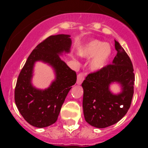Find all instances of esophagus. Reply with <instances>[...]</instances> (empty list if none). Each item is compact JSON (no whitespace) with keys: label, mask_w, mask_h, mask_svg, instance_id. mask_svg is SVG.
I'll list each match as a JSON object with an SVG mask.
<instances>
[{"label":"esophagus","mask_w":148,"mask_h":148,"mask_svg":"<svg viewBox=\"0 0 148 148\" xmlns=\"http://www.w3.org/2000/svg\"><path fill=\"white\" fill-rule=\"evenodd\" d=\"M86 75H87V73H84V72L78 73V75H77V84H81L83 82V81L84 80V78H85Z\"/></svg>","instance_id":"esophagus-1"}]
</instances>
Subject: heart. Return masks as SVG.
<instances>
[{
  "instance_id": "1",
  "label": "heart",
  "mask_w": 148,
  "mask_h": 148,
  "mask_svg": "<svg viewBox=\"0 0 148 148\" xmlns=\"http://www.w3.org/2000/svg\"><path fill=\"white\" fill-rule=\"evenodd\" d=\"M111 47L108 44L100 40H92L79 49V54L84 57L93 56L90 61L92 70H100L108 62L111 55Z\"/></svg>"
}]
</instances>
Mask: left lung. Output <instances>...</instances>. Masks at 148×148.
I'll return each instance as SVG.
<instances>
[{
  "mask_svg": "<svg viewBox=\"0 0 148 148\" xmlns=\"http://www.w3.org/2000/svg\"><path fill=\"white\" fill-rule=\"evenodd\" d=\"M117 54L113 64L88 74L82 86L84 89L83 110L86 121L92 126L104 128L114 125L125 116L131 104L135 75L133 64L125 50L115 40ZM118 82L123 92H109L112 82Z\"/></svg>",
  "mask_w": 148,
  "mask_h": 148,
  "instance_id": "left-lung-1",
  "label": "left lung"
}]
</instances>
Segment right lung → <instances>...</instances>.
Wrapping results in <instances>:
<instances>
[{
  "label": "right lung",
  "mask_w": 148,
  "mask_h": 148,
  "mask_svg": "<svg viewBox=\"0 0 148 148\" xmlns=\"http://www.w3.org/2000/svg\"><path fill=\"white\" fill-rule=\"evenodd\" d=\"M71 39L68 35H51L38 44L27 58L18 75L15 101L23 119L36 127H45L57 121L68 92L76 82V73L58 55L69 53ZM48 62L54 67L56 79L48 89L40 90L31 84L34 63Z\"/></svg>",
  "instance_id": "obj_1"
}]
</instances>
